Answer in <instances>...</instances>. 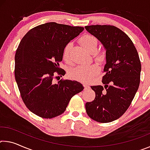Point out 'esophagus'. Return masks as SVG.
<instances>
[{"label": "esophagus", "mask_w": 150, "mask_h": 150, "mask_svg": "<svg viewBox=\"0 0 150 150\" xmlns=\"http://www.w3.org/2000/svg\"><path fill=\"white\" fill-rule=\"evenodd\" d=\"M83 87H84L85 89H88V88H90L89 85L88 84H83Z\"/></svg>", "instance_id": "1"}]
</instances>
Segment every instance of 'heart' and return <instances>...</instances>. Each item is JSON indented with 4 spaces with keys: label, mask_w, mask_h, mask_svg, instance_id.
Listing matches in <instances>:
<instances>
[{
    "label": "heart",
    "mask_w": 150,
    "mask_h": 150,
    "mask_svg": "<svg viewBox=\"0 0 150 150\" xmlns=\"http://www.w3.org/2000/svg\"><path fill=\"white\" fill-rule=\"evenodd\" d=\"M80 43L88 52L93 54V57L96 62L103 65L107 60V54L105 51L96 52L98 48V41L95 36L91 34H85L80 38ZM73 44L69 42L65 45L63 50V57L66 62H69L71 52ZM99 71V67L96 64L80 65L73 69L69 73L70 77L73 80L83 83H88L93 79Z\"/></svg>",
    "instance_id": "b5f03b06"
}]
</instances>
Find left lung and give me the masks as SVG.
Here are the masks:
<instances>
[{"label": "left lung", "instance_id": "obj_1", "mask_svg": "<svg viewBox=\"0 0 150 150\" xmlns=\"http://www.w3.org/2000/svg\"><path fill=\"white\" fill-rule=\"evenodd\" d=\"M85 29L104 45L107 60L104 68L105 86H92L95 98L85 104L88 116L101 123L110 122L128 110L140 82L141 62L132 41L112 25H91Z\"/></svg>", "mask_w": 150, "mask_h": 150}]
</instances>
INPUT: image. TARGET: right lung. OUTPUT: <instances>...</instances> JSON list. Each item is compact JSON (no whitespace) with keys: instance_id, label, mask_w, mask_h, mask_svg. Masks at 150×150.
<instances>
[{"instance_id":"1","label":"right lung","mask_w":150,"mask_h":150,"mask_svg":"<svg viewBox=\"0 0 150 150\" xmlns=\"http://www.w3.org/2000/svg\"><path fill=\"white\" fill-rule=\"evenodd\" d=\"M83 30L48 22L33 28L20 41L15 54V79L25 105L40 117L61 115L71 98L84 88L75 81H54L56 75L65 74L59 67L65 45Z\"/></svg>"}]
</instances>
